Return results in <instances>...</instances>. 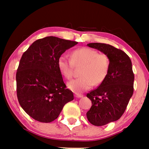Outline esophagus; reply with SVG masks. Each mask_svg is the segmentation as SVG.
Masks as SVG:
<instances>
[{
	"label": "esophagus",
	"instance_id": "1",
	"mask_svg": "<svg viewBox=\"0 0 149 149\" xmlns=\"http://www.w3.org/2000/svg\"><path fill=\"white\" fill-rule=\"evenodd\" d=\"M74 96L77 97V98H81V97H82L83 95L82 94H79V93H75Z\"/></svg>",
	"mask_w": 149,
	"mask_h": 149
}]
</instances>
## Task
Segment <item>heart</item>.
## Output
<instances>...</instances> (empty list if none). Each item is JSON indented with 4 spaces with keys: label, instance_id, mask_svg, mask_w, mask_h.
Segmentation results:
<instances>
[{
    "label": "heart",
    "instance_id": "obj_1",
    "mask_svg": "<svg viewBox=\"0 0 149 149\" xmlns=\"http://www.w3.org/2000/svg\"><path fill=\"white\" fill-rule=\"evenodd\" d=\"M58 67L65 78L72 77L74 66L83 65L80 70V78L70 81L68 87L75 93H81L90 89L95 85L103 82L109 72L110 61L104 54L88 47L77 49L71 53L70 59L64 55L59 57Z\"/></svg>",
    "mask_w": 149,
    "mask_h": 149
}]
</instances>
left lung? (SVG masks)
<instances>
[{
	"label": "left lung",
	"mask_w": 149,
	"mask_h": 149,
	"mask_svg": "<svg viewBox=\"0 0 149 149\" xmlns=\"http://www.w3.org/2000/svg\"><path fill=\"white\" fill-rule=\"evenodd\" d=\"M109 59V72L99 87L87 97L92 106L86 114L93 125L102 126L120 119L125 112L134 92V74L130 57L110 45L93 42L87 44Z\"/></svg>",
	"instance_id": "1"
}]
</instances>
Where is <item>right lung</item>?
<instances>
[{
	"label": "right lung",
	"mask_w": 149,
	"mask_h": 149,
	"mask_svg": "<svg viewBox=\"0 0 149 149\" xmlns=\"http://www.w3.org/2000/svg\"><path fill=\"white\" fill-rule=\"evenodd\" d=\"M78 42L56 36L36 40L24 53L16 73L17 96L24 111L36 121L49 123L74 99L63 81L58 60Z\"/></svg>",
	"instance_id": "add662e5"
}]
</instances>
